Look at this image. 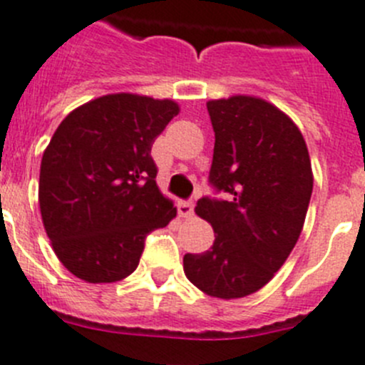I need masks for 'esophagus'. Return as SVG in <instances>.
<instances>
[{
  "label": "esophagus",
  "mask_w": 365,
  "mask_h": 365,
  "mask_svg": "<svg viewBox=\"0 0 365 365\" xmlns=\"http://www.w3.org/2000/svg\"><path fill=\"white\" fill-rule=\"evenodd\" d=\"M178 215L182 218H190L195 215V203L192 202H180L178 203Z\"/></svg>",
  "instance_id": "34e87169"
}]
</instances>
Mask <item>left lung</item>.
<instances>
[{"label": "left lung", "instance_id": "8db88e82", "mask_svg": "<svg viewBox=\"0 0 365 365\" xmlns=\"http://www.w3.org/2000/svg\"><path fill=\"white\" fill-rule=\"evenodd\" d=\"M215 130L209 183L227 200L203 196L196 215L215 244L183 256L190 284L209 297L242 298L284 265L304 227L311 192L307 145L287 114L255 96L207 101Z\"/></svg>", "mask_w": 365, "mask_h": 365}]
</instances>
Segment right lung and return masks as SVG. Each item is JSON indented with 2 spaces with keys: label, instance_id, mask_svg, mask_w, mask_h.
<instances>
[{
  "label": "right lung",
  "instance_id": "obj_1",
  "mask_svg": "<svg viewBox=\"0 0 365 365\" xmlns=\"http://www.w3.org/2000/svg\"><path fill=\"white\" fill-rule=\"evenodd\" d=\"M178 103L107 94L72 110L45 149L39 209L56 256L91 284L123 280L176 207L156 185L154 140Z\"/></svg>",
  "mask_w": 365,
  "mask_h": 365
}]
</instances>
